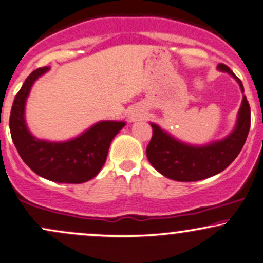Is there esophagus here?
<instances>
[{
  "label": "esophagus",
  "instance_id": "obj_1",
  "mask_svg": "<svg viewBox=\"0 0 263 263\" xmlns=\"http://www.w3.org/2000/svg\"><path fill=\"white\" fill-rule=\"evenodd\" d=\"M137 117H139V114L138 113H132L130 114V118L134 120V119H137Z\"/></svg>",
  "mask_w": 263,
  "mask_h": 263
}]
</instances>
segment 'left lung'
<instances>
[{
	"mask_svg": "<svg viewBox=\"0 0 263 263\" xmlns=\"http://www.w3.org/2000/svg\"><path fill=\"white\" fill-rule=\"evenodd\" d=\"M218 69L233 76L243 92L240 79L227 65L219 64ZM251 110L246 96L242 97L234 130L223 140L194 146L175 139L159 125L151 123L153 138L146 147V156L160 174L171 180L193 182L204 180L224 171L241 151L250 130Z\"/></svg>",
	"mask_w": 263,
	"mask_h": 263,
	"instance_id": "obj_1",
	"label": "left lung"
}]
</instances>
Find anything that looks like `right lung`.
Instances as JSON below:
<instances>
[{
	"instance_id": "right-lung-1",
	"label": "right lung",
	"mask_w": 263,
	"mask_h": 263,
	"mask_svg": "<svg viewBox=\"0 0 263 263\" xmlns=\"http://www.w3.org/2000/svg\"><path fill=\"white\" fill-rule=\"evenodd\" d=\"M50 67L34 70L15 95L9 116V130L18 154L32 171L59 183H83L93 178L106 162L109 145L125 122L102 120L79 137L61 143L36 139L24 118L26 101L36 79Z\"/></svg>"
}]
</instances>
